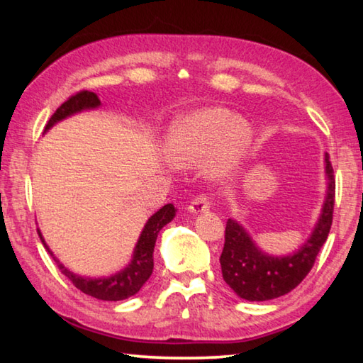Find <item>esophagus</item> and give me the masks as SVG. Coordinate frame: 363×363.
Returning <instances> with one entry per match:
<instances>
[{"instance_id":"1","label":"esophagus","mask_w":363,"mask_h":363,"mask_svg":"<svg viewBox=\"0 0 363 363\" xmlns=\"http://www.w3.org/2000/svg\"><path fill=\"white\" fill-rule=\"evenodd\" d=\"M210 205H211L210 196H208L206 194H200V195H196L192 201H190L187 210L190 213H195V214L196 213H203L206 210H210Z\"/></svg>"}]
</instances>
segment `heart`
Returning <instances> with one entry per match:
<instances>
[{"label": "heart", "instance_id": "b5f03b06", "mask_svg": "<svg viewBox=\"0 0 363 363\" xmlns=\"http://www.w3.org/2000/svg\"><path fill=\"white\" fill-rule=\"evenodd\" d=\"M251 128L230 110L208 107L182 116L169 128L164 153L171 163L189 167L210 157L213 174L224 176L235 168L247 150Z\"/></svg>", "mask_w": 363, "mask_h": 363}]
</instances>
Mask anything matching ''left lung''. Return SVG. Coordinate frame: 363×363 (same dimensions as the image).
Masks as SVG:
<instances>
[{"instance_id":"1","label":"left lung","mask_w":363,"mask_h":363,"mask_svg":"<svg viewBox=\"0 0 363 363\" xmlns=\"http://www.w3.org/2000/svg\"><path fill=\"white\" fill-rule=\"evenodd\" d=\"M325 164L328 190L320 219L309 240L294 255L272 257L261 253L240 224L232 219L227 220L225 242L219 261L224 281L240 298L267 301L284 296L296 288L314 267L318 251L327 242L335 210V171L328 155H325Z\"/></svg>"}]
</instances>
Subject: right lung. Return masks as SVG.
Returning <instances> with one entry per match:
<instances>
[{"instance_id":"right-lung-1","label":"right lung","mask_w":363,"mask_h":363,"mask_svg":"<svg viewBox=\"0 0 363 363\" xmlns=\"http://www.w3.org/2000/svg\"><path fill=\"white\" fill-rule=\"evenodd\" d=\"M101 101L94 93L91 91H78L77 94L70 96L62 106H60L56 112L52 113L51 118L46 123L45 131L49 130L54 123L64 120L65 116L73 115L79 112L83 108H94L99 107ZM176 216V208L174 205H164L162 210H158L153 216L147 220L143 233H140L139 242L136 245V250H134V257L130 266L125 270L115 274L113 277L108 279H84L79 277V275L72 274L70 270H67L62 264H60L56 257L52 256L51 251L46 247L45 240H43L41 233L38 230V235L41 238L45 248L49 251V255L54 257V261L57 262L59 270L62 272L67 279H69L73 285H75L79 291L84 294H89V296L102 299V301H121L136 294L147 280L150 279L152 270H153V248H155V242L158 237V232L162 230L163 225L173 220Z\"/></svg>"}]
</instances>
